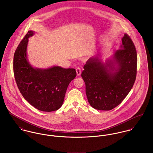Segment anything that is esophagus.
I'll list each match as a JSON object with an SVG mask.
<instances>
[{
  "label": "esophagus",
  "instance_id": "esophagus-1",
  "mask_svg": "<svg viewBox=\"0 0 153 153\" xmlns=\"http://www.w3.org/2000/svg\"><path fill=\"white\" fill-rule=\"evenodd\" d=\"M76 74H77V75H81V68L77 67V68H76Z\"/></svg>",
  "mask_w": 153,
  "mask_h": 153
}]
</instances>
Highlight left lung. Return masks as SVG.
Wrapping results in <instances>:
<instances>
[{
    "label": "left lung",
    "mask_w": 153,
    "mask_h": 153,
    "mask_svg": "<svg viewBox=\"0 0 153 153\" xmlns=\"http://www.w3.org/2000/svg\"><path fill=\"white\" fill-rule=\"evenodd\" d=\"M137 55L131 38L125 34L120 49L105 64L97 58L89 59L81 76L85 83L88 101L94 108L109 111L120 104L136 79Z\"/></svg>",
    "instance_id": "left-lung-1"
}]
</instances>
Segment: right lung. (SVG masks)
<instances>
[{"label":"right lung","instance_id":"add662e5","mask_svg":"<svg viewBox=\"0 0 153 153\" xmlns=\"http://www.w3.org/2000/svg\"><path fill=\"white\" fill-rule=\"evenodd\" d=\"M34 34L29 30L17 47L13 58V72L23 98L33 107L45 112L60 108L67 88L76 76L74 68L55 66L48 69L34 68L27 59L28 38Z\"/></svg>","mask_w":153,"mask_h":153}]
</instances>
